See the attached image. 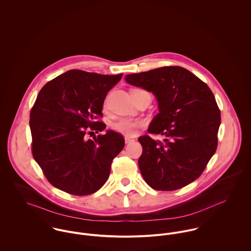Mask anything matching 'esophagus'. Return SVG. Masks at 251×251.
I'll return each mask as SVG.
<instances>
[{
  "label": "esophagus",
  "instance_id": "esophagus-1",
  "mask_svg": "<svg viewBox=\"0 0 251 251\" xmlns=\"http://www.w3.org/2000/svg\"><path fill=\"white\" fill-rule=\"evenodd\" d=\"M134 141V139L133 138H130V137H125V142L126 144L131 143V142H133Z\"/></svg>",
  "mask_w": 251,
  "mask_h": 251
}]
</instances>
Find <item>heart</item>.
<instances>
[{"mask_svg":"<svg viewBox=\"0 0 251 251\" xmlns=\"http://www.w3.org/2000/svg\"><path fill=\"white\" fill-rule=\"evenodd\" d=\"M144 125V121L139 119L133 120L128 118H122L112 124V128L123 135L132 136L135 134L137 128L142 127Z\"/></svg>","mask_w":251,"mask_h":251,"instance_id":"obj_1","label":"heart"}]
</instances>
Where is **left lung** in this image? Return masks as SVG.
<instances>
[{"instance_id":"obj_1","label":"left lung","mask_w":251,"mask_h":251,"mask_svg":"<svg viewBox=\"0 0 251 251\" xmlns=\"http://www.w3.org/2000/svg\"><path fill=\"white\" fill-rule=\"evenodd\" d=\"M126 81L155 97L159 112L138 138L143 152L138 165L146 182L156 190H176L197 179L217 147L220 111L211 89L192 72L164 67L127 74Z\"/></svg>"}]
</instances>
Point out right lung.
<instances>
[{"label": "right lung", "instance_id": "right-lung-1", "mask_svg": "<svg viewBox=\"0 0 251 251\" xmlns=\"http://www.w3.org/2000/svg\"><path fill=\"white\" fill-rule=\"evenodd\" d=\"M123 74L103 75L72 70L40 90L30 114L33 155L55 187L73 195L98 191L107 180L111 163L125 147L124 137L96 122L107 93ZM91 132H89L90 134Z\"/></svg>", "mask_w": 251, "mask_h": 251}]
</instances>
